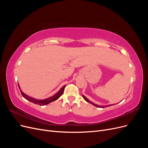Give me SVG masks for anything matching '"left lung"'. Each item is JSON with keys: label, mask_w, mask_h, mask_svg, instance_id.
Segmentation results:
<instances>
[{"label": "left lung", "mask_w": 148, "mask_h": 148, "mask_svg": "<svg viewBox=\"0 0 148 148\" xmlns=\"http://www.w3.org/2000/svg\"><path fill=\"white\" fill-rule=\"evenodd\" d=\"M83 97L84 98V100L85 101H86V102H89V103H91V104H92V105H94V106H96V107H100V108H104V106H98V105H97V104H94V103H92V102H91L90 101H89V99H87V98L86 97H85L84 96H83ZM112 106V105H108V106H105V107H109V106Z\"/></svg>", "instance_id": "obj_1"}]
</instances>
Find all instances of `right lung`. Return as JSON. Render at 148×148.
<instances>
[{"label": "right lung", "mask_w": 148, "mask_h": 148, "mask_svg": "<svg viewBox=\"0 0 148 148\" xmlns=\"http://www.w3.org/2000/svg\"><path fill=\"white\" fill-rule=\"evenodd\" d=\"M66 85H65V86H64L63 87H62L60 90L58 91L55 95H53L50 97L49 98H47V99H41V100H39V99H35V98H33L32 97H30L28 95H26V94H25L23 91H22L20 89V87L19 86V84H18V87L20 88V90L21 91V95L23 96V97L25 98V99H27L28 101L34 103V104H38V105H40V106H45V105H47L48 104H49L50 102H52L53 101H56L57 99H59V98L63 95L64 93V88L65 87Z\"/></svg>", "instance_id": "add662e5"}]
</instances>
